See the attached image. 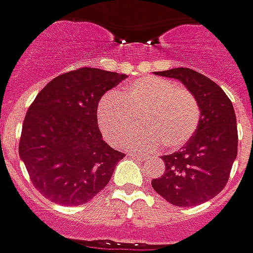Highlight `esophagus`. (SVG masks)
Here are the masks:
<instances>
[{
    "mask_svg": "<svg viewBox=\"0 0 253 253\" xmlns=\"http://www.w3.org/2000/svg\"><path fill=\"white\" fill-rule=\"evenodd\" d=\"M128 156L134 157V159H139V160L145 159L144 155H141V153H137V152H128Z\"/></svg>",
    "mask_w": 253,
    "mask_h": 253,
    "instance_id": "1",
    "label": "esophagus"
}]
</instances>
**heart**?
Returning a JSON list of instances; mask_svg holds the SVG:
<instances>
[{"label": "heart", "instance_id": "1", "mask_svg": "<svg viewBox=\"0 0 253 253\" xmlns=\"http://www.w3.org/2000/svg\"><path fill=\"white\" fill-rule=\"evenodd\" d=\"M97 125L102 137L116 145L141 115L144 128L127 135L123 145L137 151H156L162 145L175 151L193 135L200 108L193 94L175 82L159 77H141L123 90L109 91L97 104Z\"/></svg>", "mask_w": 253, "mask_h": 253}]
</instances>
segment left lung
Masks as SVG:
<instances>
[{
	"label": "left lung",
	"mask_w": 253,
	"mask_h": 253,
	"mask_svg": "<svg viewBox=\"0 0 253 253\" xmlns=\"http://www.w3.org/2000/svg\"><path fill=\"white\" fill-rule=\"evenodd\" d=\"M156 75L174 78L186 86L200 108L193 137L178 152L162 156L166 171L152 186L176 207L211 200L225 188L237 157V121L226 93L210 78L190 68H172Z\"/></svg>",
	"instance_id": "1"
}]
</instances>
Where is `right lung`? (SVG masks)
<instances>
[{
    "mask_svg": "<svg viewBox=\"0 0 253 253\" xmlns=\"http://www.w3.org/2000/svg\"><path fill=\"white\" fill-rule=\"evenodd\" d=\"M123 79V74L84 67L54 78L30 105L19 155L47 200L81 206L108 185L125 155L102 139L97 104Z\"/></svg>",
    "mask_w": 253,
    "mask_h": 253,
    "instance_id": "obj_1",
    "label": "right lung"
}]
</instances>
